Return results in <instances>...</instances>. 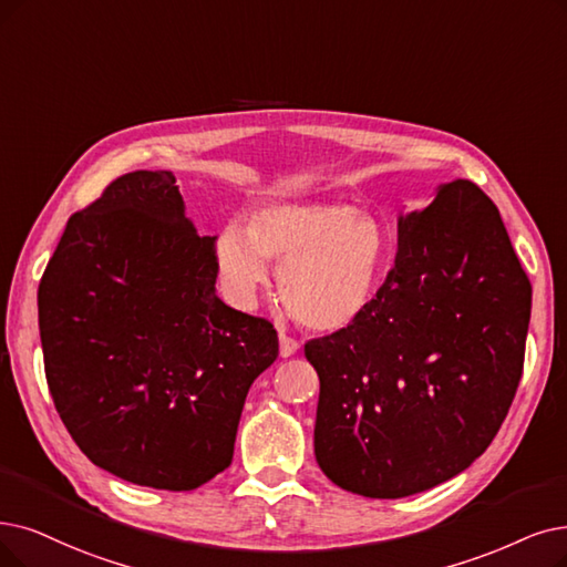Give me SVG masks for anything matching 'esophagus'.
Wrapping results in <instances>:
<instances>
[{"mask_svg":"<svg viewBox=\"0 0 567 567\" xmlns=\"http://www.w3.org/2000/svg\"><path fill=\"white\" fill-rule=\"evenodd\" d=\"M279 349H281V355L288 358V355H292V353H296V351L300 349V342H298V339H292L290 334H286V332L281 330V332H279Z\"/></svg>","mask_w":567,"mask_h":567,"instance_id":"1","label":"esophagus"}]
</instances>
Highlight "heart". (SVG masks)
<instances>
[{"label":"heart","mask_w":567,"mask_h":567,"mask_svg":"<svg viewBox=\"0 0 567 567\" xmlns=\"http://www.w3.org/2000/svg\"><path fill=\"white\" fill-rule=\"evenodd\" d=\"M216 262L230 296L246 305L279 262V290L292 319L334 332L377 300L393 262V241L377 216L347 202H269L230 223L216 239Z\"/></svg>","instance_id":"obj_1"}]
</instances>
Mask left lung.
Returning <instances> with one entry per match:
<instances>
[{
    "instance_id": "8db88e82",
    "label": "left lung",
    "mask_w": 567,
    "mask_h": 567,
    "mask_svg": "<svg viewBox=\"0 0 567 567\" xmlns=\"http://www.w3.org/2000/svg\"><path fill=\"white\" fill-rule=\"evenodd\" d=\"M530 298L501 212L472 181L400 216L372 307L305 344L321 379L313 454L326 477L404 497L480 458L524 374Z\"/></svg>"
}]
</instances>
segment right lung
<instances>
[{"instance_id":"right-lung-1","label":"right lung","mask_w":567,"mask_h":567,"mask_svg":"<svg viewBox=\"0 0 567 567\" xmlns=\"http://www.w3.org/2000/svg\"><path fill=\"white\" fill-rule=\"evenodd\" d=\"M216 237H199L172 172H130L76 212L39 284L49 391L97 467L193 491L233 463L275 326L216 298Z\"/></svg>"}]
</instances>
